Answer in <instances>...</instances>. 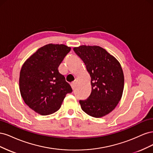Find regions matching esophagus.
<instances>
[{
  "mask_svg": "<svg viewBox=\"0 0 153 153\" xmlns=\"http://www.w3.org/2000/svg\"><path fill=\"white\" fill-rule=\"evenodd\" d=\"M71 87H72L73 90L75 89V88H76V82H73L72 84H71Z\"/></svg>",
  "mask_w": 153,
  "mask_h": 153,
  "instance_id": "esophagus-1",
  "label": "esophagus"
}]
</instances>
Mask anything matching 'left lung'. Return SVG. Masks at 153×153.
<instances>
[{
    "label": "left lung",
    "instance_id": "8db88e82",
    "mask_svg": "<svg viewBox=\"0 0 153 153\" xmlns=\"http://www.w3.org/2000/svg\"><path fill=\"white\" fill-rule=\"evenodd\" d=\"M73 50L85 64L91 78V93L87 99L80 100L81 108L92 117L105 116L121 99L124 79L121 64L98 46L82 45Z\"/></svg>",
    "mask_w": 153,
    "mask_h": 153
}]
</instances>
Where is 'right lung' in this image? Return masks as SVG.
<instances>
[{
    "label": "right lung",
    "instance_id": "right-lung-1",
    "mask_svg": "<svg viewBox=\"0 0 153 153\" xmlns=\"http://www.w3.org/2000/svg\"><path fill=\"white\" fill-rule=\"evenodd\" d=\"M71 48L64 45L48 44L39 48L22 67L19 85L27 105L43 115L61 108L72 89L58 68Z\"/></svg>",
    "mask_w": 153,
    "mask_h": 153
}]
</instances>
